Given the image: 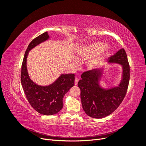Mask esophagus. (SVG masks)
<instances>
[{
  "instance_id": "1",
  "label": "esophagus",
  "mask_w": 146,
  "mask_h": 146,
  "mask_svg": "<svg viewBox=\"0 0 146 146\" xmlns=\"http://www.w3.org/2000/svg\"><path fill=\"white\" fill-rule=\"evenodd\" d=\"M78 81H79V79H78V78H75V85H77V84H78Z\"/></svg>"
}]
</instances>
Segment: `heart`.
I'll use <instances>...</instances> for the list:
<instances>
[{
    "label": "heart",
    "instance_id": "heart-1",
    "mask_svg": "<svg viewBox=\"0 0 146 146\" xmlns=\"http://www.w3.org/2000/svg\"><path fill=\"white\" fill-rule=\"evenodd\" d=\"M106 45L105 43H103L102 42H96L93 44H92L90 46V47H88V53L90 55H94L97 54H98L102 50H103V49L105 48ZM105 50V49H104ZM101 59V56H98L97 57L96 60H95V63H98L100 60Z\"/></svg>",
    "mask_w": 146,
    "mask_h": 146
}]
</instances>
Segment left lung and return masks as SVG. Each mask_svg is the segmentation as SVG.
Listing matches in <instances>:
<instances>
[{"label":"left lung","mask_w":146,"mask_h":146,"mask_svg":"<svg viewBox=\"0 0 146 146\" xmlns=\"http://www.w3.org/2000/svg\"><path fill=\"white\" fill-rule=\"evenodd\" d=\"M108 61L122 66V80L118 86L108 90L100 88V72L98 69L83 72L78 83L83 109L87 115L93 118H103L115 111L124 99L129 86L130 66L125 50L121 48L110 56Z\"/></svg>","instance_id":"left-lung-1"}]
</instances>
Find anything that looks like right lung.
Returning a JSON list of instances; mask_svg holds the SVG:
<instances>
[{
	"mask_svg": "<svg viewBox=\"0 0 146 146\" xmlns=\"http://www.w3.org/2000/svg\"><path fill=\"white\" fill-rule=\"evenodd\" d=\"M49 38L44 32L33 39L25 51L22 64L21 81L29 104L37 112L43 115H53L58 113L63 107V98L74 85V74H63L52 85L41 86L30 78L27 69V58L29 50Z\"/></svg>",
	"mask_w": 146,
	"mask_h": 146,
	"instance_id": "right-lung-1",
	"label": "right lung"
}]
</instances>
